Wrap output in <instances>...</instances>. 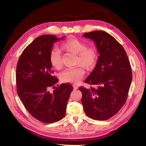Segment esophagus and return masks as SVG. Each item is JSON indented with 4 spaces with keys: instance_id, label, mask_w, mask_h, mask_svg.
Here are the masks:
<instances>
[{
    "instance_id": "34e87169",
    "label": "esophagus",
    "mask_w": 146,
    "mask_h": 146,
    "mask_svg": "<svg viewBox=\"0 0 146 146\" xmlns=\"http://www.w3.org/2000/svg\"><path fill=\"white\" fill-rule=\"evenodd\" d=\"M73 88H74V89H75V90H76V89H78V85H77L74 84V85H73Z\"/></svg>"
}]
</instances>
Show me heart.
Masks as SVG:
<instances>
[{
    "label": "heart",
    "instance_id": "heart-1",
    "mask_svg": "<svg viewBox=\"0 0 146 146\" xmlns=\"http://www.w3.org/2000/svg\"><path fill=\"white\" fill-rule=\"evenodd\" d=\"M61 48L66 52L76 54L75 64L78 66L68 68L60 74V80L64 83H78L83 79L86 70H92L95 67L98 58V52L95 46H87L85 41L76 38L67 40L61 44ZM49 61L55 69L60 70L62 67V57L60 50L52 49L49 54Z\"/></svg>",
    "mask_w": 146,
    "mask_h": 146
}]
</instances>
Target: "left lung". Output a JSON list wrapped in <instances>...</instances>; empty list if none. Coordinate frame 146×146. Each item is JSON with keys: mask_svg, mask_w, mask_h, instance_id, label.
<instances>
[{"mask_svg": "<svg viewBox=\"0 0 146 146\" xmlns=\"http://www.w3.org/2000/svg\"><path fill=\"white\" fill-rule=\"evenodd\" d=\"M83 36L95 43L100 54L95 68L85 81L95 87H79L83 109L92 119H109L126 102L132 78L131 64L122 46L108 33L95 31Z\"/></svg>", "mask_w": 146, "mask_h": 146, "instance_id": "obj_1", "label": "left lung"}]
</instances>
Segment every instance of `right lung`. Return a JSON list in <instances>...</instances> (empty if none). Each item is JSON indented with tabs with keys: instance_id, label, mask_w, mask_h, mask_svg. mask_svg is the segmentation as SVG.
Masks as SVG:
<instances>
[{
	"instance_id": "right-lung-1",
	"label": "right lung",
	"mask_w": 146,
	"mask_h": 146,
	"mask_svg": "<svg viewBox=\"0 0 146 146\" xmlns=\"http://www.w3.org/2000/svg\"><path fill=\"white\" fill-rule=\"evenodd\" d=\"M59 39L54 35H42L25 48L16 68L17 92L24 107L31 115L42 122L60 120L66 113L67 102L73 88L68 83L55 87L58 82L52 76L49 54ZM50 88L55 90L49 92Z\"/></svg>"
}]
</instances>
